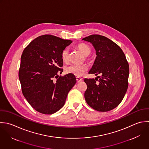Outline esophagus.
<instances>
[{
	"label": "esophagus",
	"mask_w": 149,
	"mask_h": 149,
	"mask_svg": "<svg viewBox=\"0 0 149 149\" xmlns=\"http://www.w3.org/2000/svg\"><path fill=\"white\" fill-rule=\"evenodd\" d=\"M76 79H77V82H79L82 81L83 79H82V78H80V77H76Z\"/></svg>",
	"instance_id": "obj_1"
}]
</instances>
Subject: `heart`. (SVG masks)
Segmentation results:
<instances>
[{"label":"heart","instance_id":"b5f03b06","mask_svg":"<svg viewBox=\"0 0 149 149\" xmlns=\"http://www.w3.org/2000/svg\"><path fill=\"white\" fill-rule=\"evenodd\" d=\"M77 48L86 56H88L91 52V49L90 47L85 43H79L77 46ZM61 57L64 61L66 62L69 59V50L68 48L63 50L61 53ZM88 70V67L86 65H77L72 64L65 68V72L68 74H72L75 76L81 77Z\"/></svg>","mask_w":149,"mask_h":149}]
</instances>
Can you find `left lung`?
Here are the masks:
<instances>
[{
    "instance_id": "1",
    "label": "left lung",
    "mask_w": 149,
    "mask_h": 149,
    "mask_svg": "<svg viewBox=\"0 0 149 149\" xmlns=\"http://www.w3.org/2000/svg\"><path fill=\"white\" fill-rule=\"evenodd\" d=\"M82 40L91 43L96 50V58L89 74L101 75L95 79L85 78V100L95 110L110 111L120 104L127 92L128 63L120 47L104 36L92 35Z\"/></svg>"
}]
</instances>
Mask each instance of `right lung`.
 <instances>
[{"label":"right lung","mask_w":149,"mask_h":149,"mask_svg":"<svg viewBox=\"0 0 149 149\" xmlns=\"http://www.w3.org/2000/svg\"><path fill=\"white\" fill-rule=\"evenodd\" d=\"M72 42L44 35L31 42L22 53L18 72L22 92L40 113L52 114L61 109L77 82L72 74L58 77L63 70L62 52Z\"/></svg>","instance_id":"add662e5"}]
</instances>
